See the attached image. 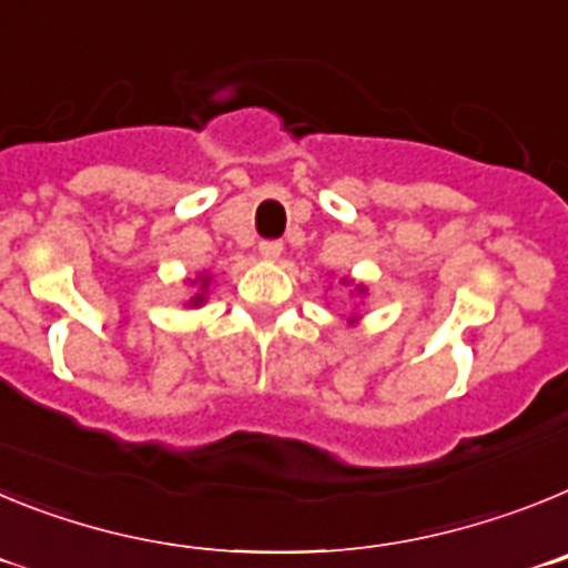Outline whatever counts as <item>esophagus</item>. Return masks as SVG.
I'll return each instance as SVG.
<instances>
[{
	"label": "esophagus",
	"mask_w": 568,
	"mask_h": 568,
	"mask_svg": "<svg viewBox=\"0 0 568 568\" xmlns=\"http://www.w3.org/2000/svg\"><path fill=\"white\" fill-rule=\"evenodd\" d=\"M281 250H284V244H281V239H264V241H258V253L264 255V258H278L281 255Z\"/></svg>",
	"instance_id": "esophagus-1"
}]
</instances>
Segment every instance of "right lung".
Returning <instances> with one entry per match:
<instances>
[{
  "mask_svg": "<svg viewBox=\"0 0 568 568\" xmlns=\"http://www.w3.org/2000/svg\"><path fill=\"white\" fill-rule=\"evenodd\" d=\"M202 287H207V281H204ZM202 301H204V295H202V293H199V295H195V298H193V304H202Z\"/></svg>",
  "mask_w": 568,
  "mask_h": 568,
  "instance_id": "1",
  "label": "right lung"
}]
</instances>
